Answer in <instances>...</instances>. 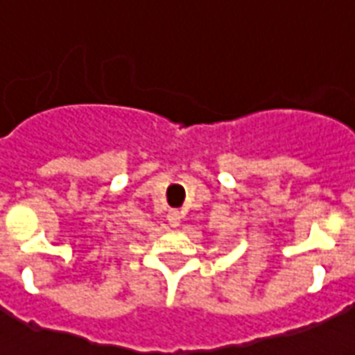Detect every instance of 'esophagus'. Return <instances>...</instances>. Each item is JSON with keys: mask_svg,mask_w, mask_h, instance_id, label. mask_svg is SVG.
Wrapping results in <instances>:
<instances>
[{"mask_svg": "<svg viewBox=\"0 0 355 355\" xmlns=\"http://www.w3.org/2000/svg\"><path fill=\"white\" fill-rule=\"evenodd\" d=\"M167 220H169L173 226H178V223L182 220V213H180V211H177V209H171L169 215H167Z\"/></svg>", "mask_w": 355, "mask_h": 355, "instance_id": "obj_1", "label": "esophagus"}]
</instances>
